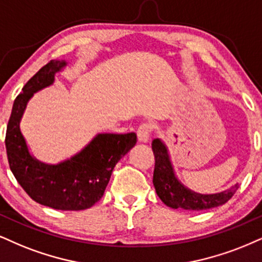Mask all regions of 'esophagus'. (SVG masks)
<instances>
[{
    "mask_svg": "<svg viewBox=\"0 0 262 262\" xmlns=\"http://www.w3.org/2000/svg\"><path fill=\"white\" fill-rule=\"evenodd\" d=\"M151 125L150 124H142L137 130V137L138 141L142 143H147L150 140V134H151Z\"/></svg>",
    "mask_w": 262,
    "mask_h": 262,
    "instance_id": "obj_1",
    "label": "esophagus"
}]
</instances>
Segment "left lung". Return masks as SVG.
Returning a JSON list of instances; mask_svg holds the SVG:
<instances>
[{
  "label": "left lung",
  "mask_w": 262,
  "mask_h": 262,
  "mask_svg": "<svg viewBox=\"0 0 262 262\" xmlns=\"http://www.w3.org/2000/svg\"><path fill=\"white\" fill-rule=\"evenodd\" d=\"M156 156V169L153 175V185L156 192L164 204L172 209L206 210L224 205L232 198L238 183L230 188L211 194H203L186 187L177 177L167 146L161 138H156L151 143Z\"/></svg>",
  "instance_id": "obj_1"
}]
</instances>
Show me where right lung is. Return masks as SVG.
<instances>
[{
	"mask_svg": "<svg viewBox=\"0 0 262 262\" xmlns=\"http://www.w3.org/2000/svg\"><path fill=\"white\" fill-rule=\"evenodd\" d=\"M66 59L51 60L31 77L15 98L6 134L9 167L23 189L38 204L57 210H85L104 194L113 169L135 147L137 135L97 134L81 150L57 164L38 160L23 136L20 122L30 99L52 86Z\"/></svg>",
	"mask_w": 262,
	"mask_h": 262,
	"instance_id": "right-lung-1",
	"label": "right lung"
}]
</instances>
